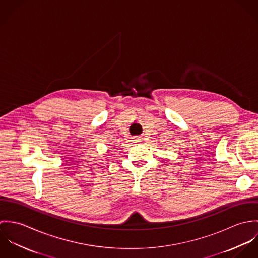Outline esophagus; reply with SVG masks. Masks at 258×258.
I'll return each instance as SVG.
<instances>
[{"label": "esophagus", "mask_w": 258, "mask_h": 258, "mask_svg": "<svg viewBox=\"0 0 258 258\" xmlns=\"http://www.w3.org/2000/svg\"><path fill=\"white\" fill-rule=\"evenodd\" d=\"M133 141H134V143H139V142L142 141V138L141 137H135Z\"/></svg>", "instance_id": "obj_1"}]
</instances>
